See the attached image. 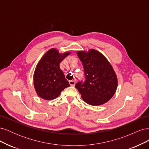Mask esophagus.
Instances as JSON below:
<instances>
[{"label":"esophagus","instance_id":"1","mask_svg":"<svg viewBox=\"0 0 149 149\" xmlns=\"http://www.w3.org/2000/svg\"><path fill=\"white\" fill-rule=\"evenodd\" d=\"M69 83L71 86H74L75 85L74 81H69Z\"/></svg>","mask_w":149,"mask_h":149}]
</instances>
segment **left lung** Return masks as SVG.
I'll list each match as a JSON object with an SVG mask.
<instances>
[{
    "instance_id": "left-lung-1",
    "label": "left lung",
    "mask_w": 149,
    "mask_h": 149,
    "mask_svg": "<svg viewBox=\"0 0 149 149\" xmlns=\"http://www.w3.org/2000/svg\"><path fill=\"white\" fill-rule=\"evenodd\" d=\"M84 68V82L76 84L84 101L92 106L109 101L118 88V78L110 63L102 53L91 49L77 52Z\"/></svg>"
}]
</instances>
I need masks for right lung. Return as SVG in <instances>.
Wrapping results in <instances>:
<instances>
[{
  "label": "right lung",
  "instance_id": "add662e5",
  "mask_svg": "<svg viewBox=\"0 0 149 149\" xmlns=\"http://www.w3.org/2000/svg\"><path fill=\"white\" fill-rule=\"evenodd\" d=\"M70 52L60 53L52 48L42 56L33 74V84L36 93L44 100H52L59 96L61 92L70 86L65 78L60 64Z\"/></svg>",
  "mask_w": 149,
  "mask_h": 149
}]
</instances>
